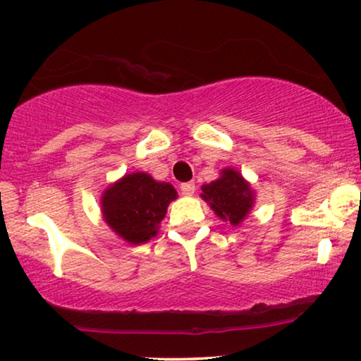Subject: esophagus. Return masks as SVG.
Masks as SVG:
<instances>
[{
	"mask_svg": "<svg viewBox=\"0 0 361 361\" xmlns=\"http://www.w3.org/2000/svg\"><path fill=\"white\" fill-rule=\"evenodd\" d=\"M180 190H182V194L184 195H194V192H195V184L194 182H185V184H182L180 185Z\"/></svg>",
	"mask_w": 361,
	"mask_h": 361,
	"instance_id": "1",
	"label": "esophagus"
}]
</instances>
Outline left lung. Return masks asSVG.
<instances>
[{"instance_id":"1","label":"left lung","mask_w":361,"mask_h":361,"mask_svg":"<svg viewBox=\"0 0 361 361\" xmlns=\"http://www.w3.org/2000/svg\"><path fill=\"white\" fill-rule=\"evenodd\" d=\"M204 199L220 220L238 226L248 219L256 202L253 185L233 167H224L220 176L210 184L200 187Z\"/></svg>"}]
</instances>
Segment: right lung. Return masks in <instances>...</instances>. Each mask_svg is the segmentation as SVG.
I'll return each instance as SVG.
<instances>
[{
  "mask_svg": "<svg viewBox=\"0 0 361 361\" xmlns=\"http://www.w3.org/2000/svg\"><path fill=\"white\" fill-rule=\"evenodd\" d=\"M177 199L169 182L152 179L146 172L125 174L103 190V221L130 245H141L157 235L167 207Z\"/></svg>",
  "mask_w": 361,
  "mask_h": 361,
  "instance_id": "right-lung-1",
  "label": "right lung"
}]
</instances>
